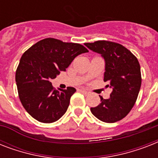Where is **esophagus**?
I'll return each mask as SVG.
<instances>
[{
    "label": "esophagus",
    "mask_w": 158,
    "mask_h": 158,
    "mask_svg": "<svg viewBox=\"0 0 158 158\" xmlns=\"http://www.w3.org/2000/svg\"><path fill=\"white\" fill-rule=\"evenodd\" d=\"M80 92H81V93H83V94H89V92L86 91L85 89H81V90H80Z\"/></svg>",
    "instance_id": "obj_1"
}]
</instances>
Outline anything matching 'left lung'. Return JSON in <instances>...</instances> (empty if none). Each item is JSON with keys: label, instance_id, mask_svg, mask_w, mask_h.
I'll return each mask as SVG.
<instances>
[{"label": "left lung", "instance_id": "left-lung-1", "mask_svg": "<svg viewBox=\"0 0 158 158\" xmlns=\"http://www.w3.org/2000/svg\"><path fill=\"white\" fill-rule=\"evenodd\" d=\"M84 45L104 58V82L112 89L108 99L100 96L101 103L91 107V112L106 123L122 120L131 110L139 93L142 78L139 60L127 48L114 42L100 40Z\"/></svg>", "mask_w": 158, "mask_h": 158}]
</instances>
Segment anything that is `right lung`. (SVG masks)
Returning <instances> with one entry per match:
<instances>
[{
    "mask_svg": "<svg viewBox=\"0 0 158 158\" xmlns=\"http://www.w3.org/2000/svg\"><path fill=\"white\" fill-rule=\"evenodd\" d=\"M89 50L79 43L48 38L28 48L15 73L19 98L27 112L43 123L56 121L66 112L76 89H55L51 79L65 71L73 60Z\"/></svg>",
    "mask_w": 158,
    "mask_h": 158,
    "instance_id": "right-lung-1",
    "label": "right lung"
}]
</instances>
